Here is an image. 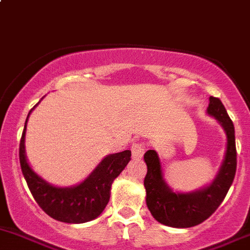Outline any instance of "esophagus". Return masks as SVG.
<instances>
[{
	"label": "esophagus",
	"instance_id": "34e87169",
	"mask_svg": "<svg viewBox=\"0 0 250 250\" xmlns=\"http://www.w3.org/2000/svg\"><path fill=\"white\" fill-rule=\"evenodd\" d=\"M131 150H132V156L135 159H141L143 156L144 151H146V146L143 143H133L131 146Z\"/></svg>",
	"mask_w": 250,
	"mask_h": 250
}]
</instances>
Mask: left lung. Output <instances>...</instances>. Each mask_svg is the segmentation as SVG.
I'll use <instances>...</instances> for the list:
<instances>
[{
	"mask_svg": "<svg viewBox=\"0 0 250 250\" xmlns=\"http://www.w3.org/2000/svg\"><path fill=\"white\" fill-rule=\"evenodd\" d=\"M207 113L220 123L226 133V151L223 164L215 178L207 187L191 192L172 191L164 179L158 153L148 150L144 154L148 168L144 178L146 202L151 215L164 225L185 229L208 219L225 199L235 178L237 153L232 120L218 97H209Z\"/></svg>",
	"mask_w": 250,
	"mask_h": 250,
	"instance_id": "left-lung-1",
	"label": "left lung"
}]
</instances>
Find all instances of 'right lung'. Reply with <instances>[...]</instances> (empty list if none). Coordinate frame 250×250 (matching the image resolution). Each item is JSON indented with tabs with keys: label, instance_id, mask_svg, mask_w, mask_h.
I'll return each instance as SVG.
<instances>
[{
	"label": "right lung",
	"instance_id": "obj_1",
	"mask_svg": "<svg viewBox=\"0 0 250 250\" xmlns=\"http://www.w3.org/2000/svg\"><path fill=\"white\" fill-rule=\"evenodd\" d=\"M29 115L20 140L19 159L22 174L33 199L49 217L62 223L82 224L96 219L109 201L113 181L122 173L131 160V151L124 150L107 155L89 177L78 185L67 188L54 187L38 176L27 163L25 154V133Z\"/></svg>",
	"mask_w": 250,
	"mask_h": 250
}]
</instances>
